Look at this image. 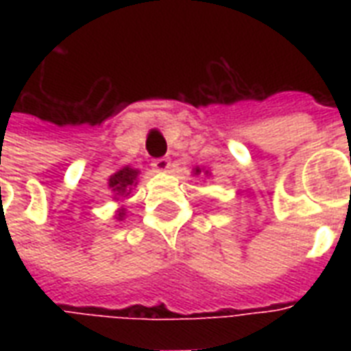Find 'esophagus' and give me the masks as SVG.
Masks as SVG:
<instances>
[{"mask_svg": "<svg viewBox=\"0 0 351 351\" xmlns=\"http://www.w3.org/2000/svg\"><path fill=\"white\" fill-rule=\"evenodd\" d=\"M153 169L156 173H167L171 169V160L169 158H156L153 160Z\"/></svg>", "mask_w": 351, "mask_h": 351, "instance_id": "esophagus-1", "label": "esophagus"}]
</instances>
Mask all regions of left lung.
I'll use <instances>...</instances> for the list:
<instances>
[{
    "label": "left lung",
    "instance_id": "1",
    "mask_svg": "<svg viewBox=\"0 0 351 351\" xmlns=\"http://www.w3.org/2000/svg\"><path fill=\"white\" fill-rule=\"evenodd\" d=\"M193 175H195V176H200V175L209 176V175H211V173H209V171H204L202 167H195V169H193Z\"/></svg>",
    "mask_w": 351,
    "mask_h": 351
}]
</instances>
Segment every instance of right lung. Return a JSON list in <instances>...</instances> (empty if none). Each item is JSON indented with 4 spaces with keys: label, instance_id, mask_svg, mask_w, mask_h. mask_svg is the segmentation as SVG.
Segmentation results:
<instances>
[{
    "label": "right lung",
    "instance_id": "obj_1",
    "mask_svg": "<svg viewBox=\"0 0 351 351\" xmlns=\"http://www.w3.org/2000/svg\"><path fill=\"white\" fill-rule=\"evenodd\" d=\"M138 175H140V171L131 167V165H123L117 173H112L109 176V189L112 191L114 195V200L120 204V208L114 211V219L117 220H123L127 217V206H125V200L131 197L132 189L138 186Z\"/></svg>",
    "mask_w": 351,
    "mask_h": 351
}]
</instances>
